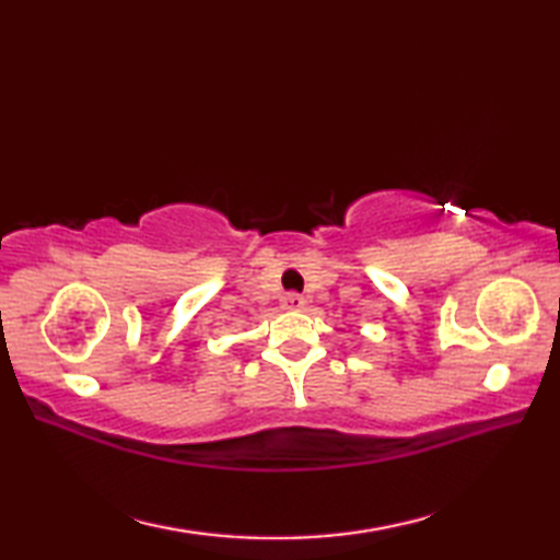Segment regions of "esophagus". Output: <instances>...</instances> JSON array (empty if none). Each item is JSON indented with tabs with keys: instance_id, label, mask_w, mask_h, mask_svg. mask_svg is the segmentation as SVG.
Masks as SVG:
<instances>
[{
	"instance_id": "esophagus-1",
	"label": "esophagus",
	"mask_w": 560,
	"mask_h": 560,
	"mask_svg": "<svg viewBox=\"0 0 560 560\" xmlns=\"http://www.w3.org/2000/svg\"><path fill=\"white\" fill-rule=\"evenodd\" d=\"M283 305H287L289 311H301V307L305 305V299L299 293H287L283 295Z\"/></svg>"
}]
</instances>
